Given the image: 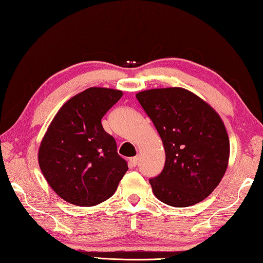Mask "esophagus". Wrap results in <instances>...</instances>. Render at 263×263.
<instances>
[{"label": "esophagus", "instance_id": "1", "mask_svg": "<svg viewBox=\"0 0 263 263\" xmlns=\"http://www.w3.org/2000/svg\"><path fill=\"white\" fill-rule=\"evenodd\" d=\"M138 160H140V158H138L137 156L130 158V159H129V165H130L132 167H135V166L137 165V163H138Z\"/></svg>", "mask_w": 263, "mask_h": 263}]
</instances>
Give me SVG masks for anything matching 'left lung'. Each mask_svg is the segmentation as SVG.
<instances>
[{
    "instance_id": "8db88e82",
    "label": "left lung",
    "mask_w": 263,
    "mask_h": 263,
    "mask_svg": "<svg viewBox=\"0 0 263 263\" xmlns=\"http://www.w3.org/2000/svg\"><path fill=\"white\" fill-rule=\"evenodd\" d=\"M136 98L165 147L163 170L150 178L155 196L174 207L204 200L219 185L229 160V137L220 116L183 88L150 89Z\"/></svg>"
}]
</instances>
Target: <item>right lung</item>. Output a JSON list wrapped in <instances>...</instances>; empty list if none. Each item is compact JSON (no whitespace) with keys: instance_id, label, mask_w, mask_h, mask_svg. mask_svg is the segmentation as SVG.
Listing matches in <instances>:
<instances>
[{"instance_id":"add662e5","label":"right lung","mask_w":263,"mask_h":263,"mask_svg":"<svg viewBox=\"0 0 263 263\" xmlns=\"http://www.w3.org/2000/svg\"><path fill=\"white\" fill-rule=\"evenodd\" d=\"M116 89L88 88L61 107L39 148V165L57 195L77 206H95L116 192L128 171L102 118L120 100Z\"/></svg>"}]
</instances>
